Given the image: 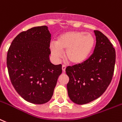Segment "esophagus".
Segmentation results:
<instances>
[{
    "mask_svg": "<svg viewBox=\"0 0 122 122\" xmlns=\"http://www.w3.org/2000/svg\"><path fill=\"white\" fill-rule=\"evenodd\" d=\"M66 68V66H64V65H63V66H62V70H63V72H65Z\"/></svg>",
    "mask_w": 122,
    "mask_h": 122,
    "instance_id": "1",
    "label": "esophagus"
}]
</instances>
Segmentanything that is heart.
I'll return each instance as SVG.
<instances>
[{"instance_id":"1","label":"heart","mask_w":122,"mask_h":122,"mask_svg":"<svg viewBox=\"0 0 122 122\" xmlns=\"http://www.w3.org/2000/svg\"><path fill=\"white\" fill-rule=\"evenodd\" d=\"M95 43L93 36L83 31H71L60 35L51 46L52 56L57 60L61 58L60 51H65L66 61L72 64L83 63L90 55Z\"/></svg>"}]
</instances>
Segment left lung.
I'll return each instance as SVG.
<instances>
[{"mask_svg":"<svg viewBox=\"0 0 122 122\" xmlns=\"http://www.w3.org/2000/svg\"><path fill=\"white\" fill-rule=\"evenodd\" d=\"M96 44L94 52L83 63L66 67L69 81L67 93L77 104L96 100L106 91L112 79L115 64V48L107 37L94 30Z\"/></svg>","mask_w":122,"mask_h":122,"instance_id":"1","label":"left lung"}]
</instances>
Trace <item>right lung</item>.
I'll use <instances>...</instances> for the list:
<instances>
[{"mask_svg":"<svg viewBox=\"0 0 122 122\" xmlns=\"http://www.w3.org/2000/svg\"><path fill=\"white\" fill-rule=\"evenodd\" d=\"M51 34L46 26L33 27L14 39L7 55L9 75L25 101L43 104L51 99L62 65L50 61Z\"/></svg>","mask_w":122,"mask_h":122,"instance_id":"add662e5","label":"right lung"}]
</instances>
